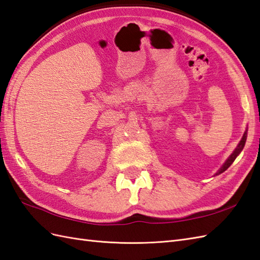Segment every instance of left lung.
Listing matches in <instances>:
<instances>
[{
	"label": "left lung",
	"instance_id": "left-lung-1",
	"mask_svg": "<svg viewBox=\"0 0 260 260\" xmlns=\"http://www.w3.org/2000/svg\"><path fill=\"white\" fill-rule=\"evenodd\" d=\"M246 139H247V131H246L245 134H244V136H243V138H242V140H240V142L238 143V145H237V148L235 149V151L233 152L232 155L229 157V159H227V161L224 163V166L220 168V170L218 171V172H217L216 174H220V173H223L224 171H226L227 169H229V168L232 166V163H233L234 161H235V159H236V157H237V155L240 153V152H242L243 148L245 147Z\"/></svg>",
	"mask_w": 260,
	"mask_h": 260
}]
</instances>
